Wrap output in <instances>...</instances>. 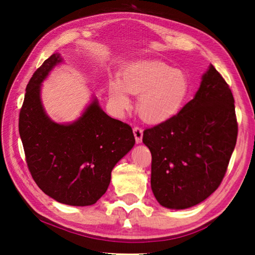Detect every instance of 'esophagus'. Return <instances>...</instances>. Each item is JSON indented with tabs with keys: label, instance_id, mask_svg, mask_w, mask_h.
<instances>
[{
	"label": "esophagus",
	"instance_id": "34e87169",
	"mask_svg": "<svg viewBox=\"0 0 255 255\" xmlns=\"http://www.w3.org/2000/svg\"><path fill=\"white\" fill-rule=\"evenodd\" d=\"M132 131H133V136H135L136 143L140 144L141 139H143V129L139 128V127H133Z\"/></svg>",
	"mask_w": 255,
	"mask_h": 255
}]
</instances>
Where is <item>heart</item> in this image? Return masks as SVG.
I'll return each mask as SVG.
<instances>
[{"label": "heart", "mask_w": 255, "mask_h": 255, "mask_svg": "<svg viewBox=\"0 0 255 255\" xmlns=\"http://www.w3.org/2000/svg\"><path fill=\"white\" fill-rule=\"evenodd\" d=\"M191 84L184 72L157 60L133 63L123 72L122 81L109 83V99L116 110L130 108L128 93L138 97L137 111L145 122L157 124L171 119L184 106Z\"/></svg>", "instance_id": "b5f03b06"}]
</instances>
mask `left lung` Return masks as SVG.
I'll use <instances>...</instances> for the list:
<instances>
[{"label":"left lung","instance_id":"1","mask_svg":"<svg viewBox=\"0 0 255 255\" xmlns=\"http://www.w3.org/2000/svg\"><path fill=\"white\" fill-rule=\"evenodd\" d=\"M236 138L234 98L210 64L192 100L143 133L152 153L150 187L158 204L180 210L206 200L226 173Z\"/></svg>","mask_w":255,"mask_h":255}]
</instances>
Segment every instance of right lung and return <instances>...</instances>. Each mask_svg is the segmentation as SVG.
Masks as SVG:
<instances>
[{
  "mask_svg": "<svg viewBox=\"0 0 255 255\" xmlns=\"http://www.w3.org/2000/svg\"><path fill=\"white\" fill-rule=\"evenodd\" d=\"M63 62L51 55L25 89L19 132L34 182L64 205L91 206L105 195L116 164L135 145L131 127L108 116L97 97L74 122L59 124L46 114L41 86Z\"/></svg>",
  "mask_w": 255,
  "mask_h": 255,
  "instance_id": "1",
  "label": "right lung"
}]
</instances>
